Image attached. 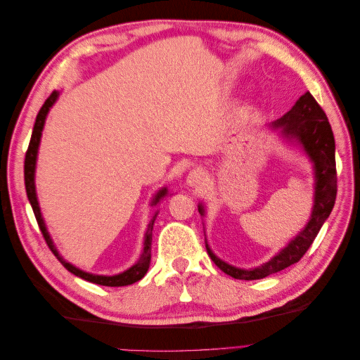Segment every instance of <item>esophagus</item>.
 Returning a JSON list of instances; mask_svg holds the SVG:
<instances>
[{
	"label": "esophagus",
	"mask_w": 360,
	"mask_h": 360,
	"mask_svg": "<svg viewBox=\"0 0 360 360\" xmlns=\"http://www.w3.org/2000/svg\"><path fill=\"white\" fill-rule=\"evenodd\" d=\"M207 180V172L202 168H195L188 174L189 186H201Z\"/></svg>",
	"instance_id": "obj_1"
}]
</instances>
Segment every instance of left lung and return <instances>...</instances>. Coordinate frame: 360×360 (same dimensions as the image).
Segmentation results:
<instances>
[{"instance_id": "1", "label": "left lung", "mask_w": 360, "mask_h": 360, "mask_svg": "<svg viewBox=\"0 0 360 360\" xmlns=\"http://www.w3.org/2000/svg\"><path fill=\"white\" fill-rule=\"evenodd\" d=\"M271 127L281 129V134L285 138H288L290 141L294 139L296 143H299L314 162V209L311 219L308 225L303 228L302 233H299L296 238L291 240L288 246L282 249L278 255H275L263 266L255 269L245 270L224 263L222 259H219L212 252L209 245L205 243L207 254H209L213 263L224 274L236 279H261L300 261V258L315 240V237H317L320 228L329 217L336 200L338 177L335 163V138L328 115L321 110V106L314 99L312 94L309 91L304 93L285 115H282L275 123H271ZM198 210L201 214H204L202 205H198Z\"/></svg>"}]
</instances>
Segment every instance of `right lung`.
<instances>
[{"instance_id":"obj_1","label":"right lung","mask_w":360,"mask_h":360,"mask_svg":"<svg viewBox=\"0 0 360 360\" xmlns=\"http://www.w3.org/2000/svg\"><path fill=\"white\" fill-rule=\"evenodd\" d=\"M58 97V93L57 91H52L51 96L48 97V99L45 101V103H43V106L40 108V111L36 117V123H34V129H32V135H31V139H30V146H28V150L25 153V165H24V177H25V189H27V197L30 200V204L32 207V212H34V216L37 219V224H39V228L40 231L43 234V237H45V240L49 246V249L53 252V255H56L58 258L60 263L66 267L70 274L79 276L85 281L89 282H93V284H99V285H105V287H124V285H130V284H135V282H138L139 279H143L144 275L147 274L148 270V266H150V259H151V231H153V224H155V217L153 221H151L148 224V228H147V233H146V240H144V250H143V255H141V258L136 261V263L130 267L129 270L123 271V274H118V275H114V276H102V275H91V274H86V271H82L79 270L78 267L72 266L70 263H68V261H64L58 250L53 248V243H52V238L49 237L48 234V230L45 226V222H43V217H41V213H40V207H39V201H37V197H36V186H34V171H36V160H37V150H39V144H40V136H41V130H43V124H45V118L49 112V108L56 103ZM167 195V188H163L158 192L156 197L153 198V205H156L160 198H163Z\"/></svg>"}]
</instances>
